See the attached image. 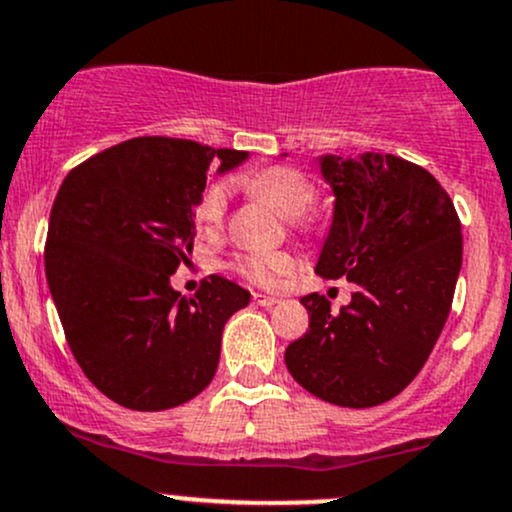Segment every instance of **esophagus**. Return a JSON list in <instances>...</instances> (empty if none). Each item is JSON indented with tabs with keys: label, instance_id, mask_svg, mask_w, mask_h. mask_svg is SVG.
Returning <instances> with one entry per match:
<instances>
[{
	"label": "esophagus",
	"instance_id": "esophagus-1",
	"mask_svg": "<svg viewBox=\"0 0 512 512\" xmlns=\"http://www.w3.org/2000/svg\"><path fill=\"white\" fill-rule=\"evenodd\" d=\"M252 299H255L257 306H262V308H272V306H277V303H279L277 296H267V294H255Z\"/></svg>",
	"mask_w": 512,
	"mask_h": 512
}]
</instances>
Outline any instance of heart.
<instances>
[{
    "mask_svg": "<svg viewBox=\"0 0 512 512\" xmlns=\"http://www.w3.org/2000/svg\"><path fill=\"white\" fill-rule=\"evenodd\" d=\"M243 187L247 189V194L265 201L274 211L282 213L284 218H299L301 226H306V213L313 209L318 199L316 179L291 165L265 167V170L250 174L243 182ZM226 206V189L221 184H213L209 192L201 196L199 209H196L201 226L206 230L221 228L223 218H226ZM235 267L250 282L260 286H274L282 284L294 272L296 260L289 252H252V255L240 257Z\"/></svg>",
    "mask_w": 512,
    "mask_h": 512,
    "instance_id": "heart-1",
    "label": "heart"
}]
</instances>
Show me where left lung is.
Here are the masks:
<instances>
[{"label":"left lung","instance_id":"left-lung-1","mask_svg":"<svg viewBox=\"0 0 512 512\" xmlns=\"http://www.w3.org/2000/svg\"><path fill=\"white\" fill-rule=\"evenodd\" d=\"M335 194L316 267L357 284L338 313L303 296L308 330L284 352L313 396L342 408L391 401L418 376L445 328L462 269V223L442 184L396 155L320 157Z\"/></svg>","mask_w":512,"mask_h":512}]
</instances>
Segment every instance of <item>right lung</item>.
<instances>
[{
	"label": "right lung",
	"mask_w": 512,
	"mask_h": 512,
	"mask_svg": "<svg viewBox=\"0 0 512 512\" xmlns=\"http://www.w3.org/2000/svg\"><path fill=\"white\" fill-rule=\"evenodd\" d=\"M245 150L196 140H123L77 165L50 209L46 277L84 376L131 411H167L211 384L226 320L250 291L211 274L192 299L170 277L189 265L206 172Z\"/></svg>",
	"instance_id": "1"
}]
</instances>
